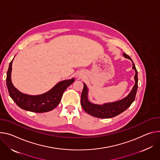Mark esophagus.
<instances>
[{
	"instance_id": "esophagus-1",
	"label": "esophagus",
	"mask_w": 160,
	"mask_h": 160,
	"mask_svg": "<svg viewBox=\"0 0 160 160\" xmlns=\"http://www.w3.org/2000/svg\"><path fill=\"white\" fill-rule=\"evenodd\" d=\"M79 78H81V76H79Z\"/></svg>"
}]
</instances>
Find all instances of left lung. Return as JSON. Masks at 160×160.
<instances>
[{
  "label": "left lung",
  "mask_w": 160,
  "mask_h": 160,
  "mask_svg": "<svg viewBox=\"0 0 160 160\" xmlns=\"http://www.w3.org/2000/svg\"><path fill=\"white\" fill-rule=\"evenodd\" d=\"M122 55L125 58H128L132 62V68L135 71V75L134 76L135 84L132 91L126 97L120 100L114 102L105 103L102 105L95 104L90 102L88 100V88L87 86L83 83L84 88L81 93V104L82 109L90 115L99 118H111L127 110L135 100L138 88V72L131 58L125 52H123Z\"/></svg>",
  "instance_id": "8db88e82"
}]
</instances>
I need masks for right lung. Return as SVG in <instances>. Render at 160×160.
I'll use <instances>...</instances> for the list:
<instances>
[{"label": "right lung", "mask_w": 160, "mask_h": 160, "mask_svg": "<svg viewBox=\"0 0 160 160\" xmlns=\"http://www.w3.org/2000/svg\"><path fill=\"white\" fill-rule=\"evenodd\" d=\"M13 59L9 65L6 77V84L11 98L18 107L23 110L38 113L52 111L60 102L64 91L75 81L74 78H72L60 81L50 90L41 95H30L23 93L16 89L11 81Z\"/></svg>", "instance_id": "1"}]
</instances>
